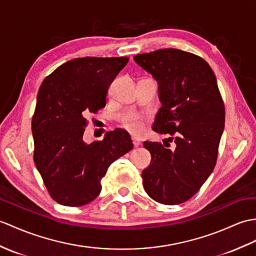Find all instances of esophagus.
I'll return each instance as SVG.
<instances>
[{"instance_id":"obj_1","label":"esophagus","mask_w":256,"mask_h":256,"mask_svg":"<svg viewBox=\"0 0 256 256\" xmlns=\"http://www.w3.org/2000/svg\"><path fill=\"white\" fill-rule=\"evenodd\" d=\"M132 142H133V145L134 147H138L140 145V140L136 138H132Z\"/></svg>"}]
</instances>
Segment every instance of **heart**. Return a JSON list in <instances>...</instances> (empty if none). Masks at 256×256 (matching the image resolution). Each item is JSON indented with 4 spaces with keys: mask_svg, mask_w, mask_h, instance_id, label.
<instances>
[{
    "mask_svg": "<svg viewBox=\"0 0 256 256\" xmlns=\"http://www.w3.org/2000/svg\"><path fill=\"white\" fill-rule=\"evenodd\" d=\"M122 126L133 134H140L145 128V118L136 114H130L122 118Z\"/></svg>",
    "mask_w": 256,
    "mask_h": 256,
    "instance_id": "b5f03b06",
    "label": "heart"
}]
</instances>
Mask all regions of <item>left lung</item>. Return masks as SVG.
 I'll return each mask as SVG.
<instances>
[{
    "label": "left lung",
    "mask_w": 256,
    "mask_h": 256,
    "mask_svg": "<svg viewBox=\"0 0 256 256\" xmlns=\"http://www.w3.org/2000/svg\"><path fill=\"white\" fill-rule=\"evenodd\" d=\"M158 82L159 109L152 130L169 134L176 150L144 142L152 162L142 171L146 193L160 204L176 205L196 194L216 166L224 128V104L216 76L204 58L178 49L134 56Z\"/></svg>",
    "instance_id": "obj_1"
}]
</instances>
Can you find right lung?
<instances>
[{"label":"right lung","instance_id":"add662e5","mask_svg":"<svg viewBox=\"0 0 256 256\" xmlns=\"http://www.w3.org/2000/svg\"><path fill=\"white\" fill-rule=\"evenodd\" d=\"M128 56L73 58L41 84L32 121L34 162L51 198L82 206L97 198L109 166L132 150L126 130L106 132L102 140H82L86 116L106 106V92Z\"/></svg>","mask_w":256,"mask_h":256}]
</instances>
